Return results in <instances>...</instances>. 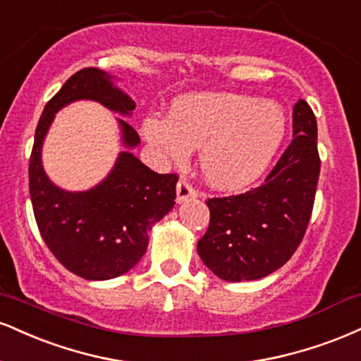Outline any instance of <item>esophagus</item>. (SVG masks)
<instances>
[{"label": "esophagus", "mask_w": 361, "mask_h": 361, "mask_svg": "<svg viewBox=\"0 0 361 361\" xmlns=\"http://www.w3.org/2000/svg\"><path fill=\"white\" fill-rule=\"evenodd\" d=\"M195 190H193V186L188 183V181H185V180H180L178 181V185H176V202L178 203H183V202H186V200H190V198H195Z\"/></svg>", "instance_id": "esophagus-1"}]
</instances>
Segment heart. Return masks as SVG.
I'll list each match as a JSON object with an SVG mask.
<instances>
[{
	"label": "heart",
	"instance_id": "b5f03b06",
	"mask_svg": "<svg viewBox=\"0 0 361 361\" xmlns=\"http://www.w3.org/2000/svg\"><path fill=\"white\" fill-rule=\"evenodd\" d=\"M288 133L274 101L232 92H197L173 101L169 116L142 119V136L161 158L183 164L200 147V169L214 188L235 192L266 171Z\"/></svg>",
	"mask_w": 361,
	"mask_h": 361
}]
</instances>
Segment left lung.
<instances>
[{
    "instance_id": "8db88e82",
    "label": "left lung",
    "mask_w": 361,
    "mask_h": 361,
    "mask_svg": "<svg viewBox=\"0 0 361 361\" xmlns=\"http://www.w3.org/2000/svg\"><path fill=\"white\" fill-rule=\"evenodd\" d=\"M293 136L262 185L207 202L210 225L197 250L220 279L242 282L266 277L284 266L301 244L319 178L318 126L302 99L293 107Z\"/></svg>"
}]
</instances>
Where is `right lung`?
<instances>
[{"label": "right lung", "mask_w": 361, "mask_h": 361, "mask_svg": "<svg viewBox=\"0 0 361 361\" xmlns=\"http://www.w3.org/2000/svg\"><path fill=\"white\" fill-rule=\"evenodd\" d=\"M117 77L101 68H82L47 104L35 133L30 158V197L38 228L51 254L73 274L107 281L126 274L141 260L149 232L175 207L176 175H158L133 149L141 139L117 117L121 145L114 166L92 188L71 192L47 175L43 142L55 114L77 101H94L131 117L136 102L117 87Z\"/></svg>", "instance_id": "1"}]
</instances>
